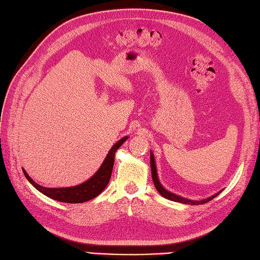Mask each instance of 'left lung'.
Here are the masks:
<instances>
[{
    "label": "left lung",
    "mask_w": 260,
    "mask_h": 260,
    "mask_svg": "<svg viewBox=\"0 0 260 260\" xmlns=\"http://www.w3.org/2000/svg\"><path fill=\"white\" fill-rule=\"evenodd\" d=\"M150 166H151V176H152V181H153V184H155L156 189L162 195L164 198H166V199L171 200V201H174V202H181V203H184V204H192V205L204 204V203H206V202H209V201L213 200V199L216 197V195L220 194V192H221V190H220L219 193L212 195V197H210V198H208V199H205V200H202V201H192V200H187V199L181 198V197H178V195H176V194H173V193H171V192H168L167 189L164 188V187L161 186V185H160L159 181H158V177H157V171H156V165H155V158H153L152 153H150Z\"/></svg>",
    "instance_id": "1"
}]
</instances>
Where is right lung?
Instances as JSON below:
<instances>
[{
  "instance_id": "obj_1",
  "label": "right lung",
  "mask_w": 260,
  "mask_h": 260,
  "mask_svg": "<svg viewBox=\"0 0 260 260\" xmlns=\"http://www.w3.org/2000/svg\"><path fill=\"white\" fill-rule=\"evenodd\" d=\"M126 139H128V137H124L116 142V144L111 148L108 156L105 157L102 166H101L99 171L95 173L94 176H92L85 183L77 185V186L61 187V188L44 187L37 184L35 181H32V178H31L24 171L23 173L25 175L26 179H28V181L32 184L37 189L40 190L42 194L47 195V197L50 199H54L56 201H59V202H63V203L86 202V201L96 198L98 195L102 193L103 189L107 187V185L109 184V181L111 178V174H112L115 151L122 146V144Z\"/></svg>"
}]
</instances>
